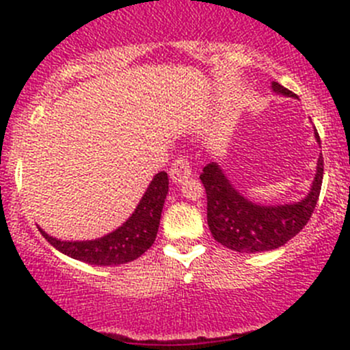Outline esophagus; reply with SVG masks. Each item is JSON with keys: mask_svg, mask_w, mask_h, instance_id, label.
Wrapping results in <instances>:
<instances>
[{"mask_svg": "<svg viewBox=\"0 0 350 350\" xmlns=\"http://www.w3.org/2000/svg\"><path fill=\"white\" fill-rule=\"evenodd\" d=\"M169 176H171L172 183H176V185L186 181L191 176V167H189V162L185 155H181V157L172 162L171 169H169Z\"/></svg>", "mask_w": 350, "mask_h": 350, "instance_id": "obj_1", "label": "esophagus"}]
</instances>
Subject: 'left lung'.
<instances>
[{
	"instance_id": "8db88e82",
	"label": "left lung",
	"mask_w": 350,
	"mask_h": 350,
	"mask_svg": "<svg viewBox=\"0 0 350 350\" xmlns=\"http://www.w3.org/2000/svg\"><path fill=\"white\" fill-rule=\"evenodd\" d=\"M271 88L274 93L296 98L280 83H273ZM315 139L320 144L317 129ZM200 179L206 191L208 227L215 241L235 252H266L280 249L308 224L322 189L323 157L320 154L317 161V172L308 195L293 203H254L235 189L218 162L204 165Z\"/></svg>"
}]
</instances>
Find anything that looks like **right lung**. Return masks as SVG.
I'll list each match as a JSON object with an SVG mask.
<instances>
[{
  "label": "right lung",
  "mask_w": 350,
  "mask_h": 350,
  "mask_svg": "<svg viewBox=\"0 0 350 350\" xmlns=\"http://www.w3.org/2000/svg\"><path fill=\"white\" fill-rule=\"evenodd\" d=\"M169 191V179L164 171L154 176L149 188L144 193L142 200L137 204L135 211L130 215L129 220L113 230L111 234L103 235L93 241H61L45 234L40 227V234L45 241L54 245L59 252L94 264V266H118L130 262L142 256L147 249L152 247L157 237L159 221H161L162 206Z\"/></svg>",
  "instance_id": "obj_1"
}]
</instances>
